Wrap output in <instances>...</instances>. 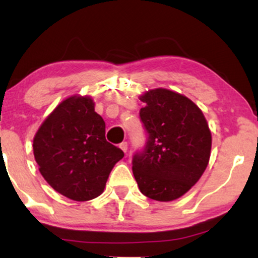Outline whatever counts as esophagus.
Instances as JSON below:
<instances>
[{"label":"esophagus","mask_w":258,"mask_h":258,"mask_svg":"<svg viewBox=\"0 0 258 258\" xmlns=\"http://www.w3.org/2000/svg\"><path fill=\"white\" fill-rule=\"evenodd\" d=\"M119 147H120V149L122 150L123 153H126L127 149H128V144H127V142H122V143H121Z\"/></svg>","instance_id":"esophagus-1"}]
</instances>
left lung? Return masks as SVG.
<instances>
[{"label":"left lung","instance_id":"8db88e82","mask_svg":"<svg viewBox=\"0 0 258 258\" xmlns=\"http://www.w3.org/2000/svg\"><path fill=\"white\" fill-rule=\"evenodd\" d=\"M139 111L148 132L143 152L136 153L132 171L142 194L172 201L193 186L209 165L211 131L199 106L183 94L155 88L142 94Z\"/></svg>","mask_w":258,"mask_h":258}]
</instances>
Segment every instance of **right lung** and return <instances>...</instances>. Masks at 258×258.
<instances>
[{
    "label": "right lung",
    "instance_id": "right-lung-1",
    "mask_svg": "<svg viewBox=\"0 0 258 258\" xmlns=\"http://www.w3.org/2000/svg\"><path fill=\"white\" fill-rule=\"evenodd\" d=\"M38 170L55 191L75 201L99 197L123 158L105 139V122L90 96H72L53 110L34 137Z\"/></svg>",
    "mask_w": 258,
    "mask_h": 258
}]
</instances>
